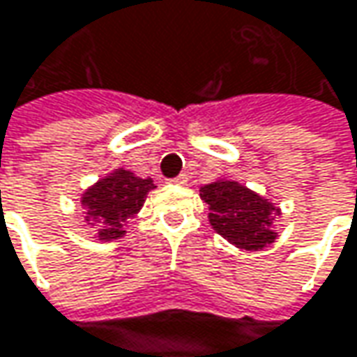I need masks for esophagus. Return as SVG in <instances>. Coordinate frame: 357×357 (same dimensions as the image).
Masks as SVG:
<instances>
[{
	"mask_svg": "<svg viewBox=\"0 0 357 357\" xmlns=\"http://www.w3.org/2000/svg\"><path fill=\"white\" fill-rule=\"evenodd\" d=\"M172 183H178V185H185V183H188V176H185V174H179L178 178L172 179Z\"/></svg>",
	"mask_w": 357,
	"mask_h": 357,
	"instance_id": "34e87169",
	"label": "esophagus"
}]
</instances>
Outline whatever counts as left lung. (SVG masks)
I'll return each mask as SVG.
<instances>
[{
    "mask_svg": "<svg viewBox=\"0 0 357 357\" xmlns=\"http://www.w3.org/2000/svg\"><path fill=\"white\" fill-rule=\"evenodd\" d=\"M200 198L208 204L211 227L245 251H257L278 237L274 218L280 208L268 198L235 179H214L200 188Z\"/></svg>",
    "mask_w": 357,
    "mask_h": 357,
    "instance_id": "left-lung-1",
    "label": "left lung"
}]
</instances>
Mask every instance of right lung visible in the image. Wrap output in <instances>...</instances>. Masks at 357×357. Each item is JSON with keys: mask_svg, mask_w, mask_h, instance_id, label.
<instances>
[{"mask_svg": "<svg viewBox=\"0 0 357 357\" xmlns=\"http://www.w3.org/2000/svg\"><path fill=\"white\" fill-rule=\"evenodd\" d=\"M157 185L151 178H139L118 167L98 179L82 194L85 222L96 229L98 241H114L124 237V222L143 208L146 194Z\"/></svg>", "mask_w": 357, "mask_h": 357, "instance_id": "obj_1", "label": "right lung"}]
</instances>
